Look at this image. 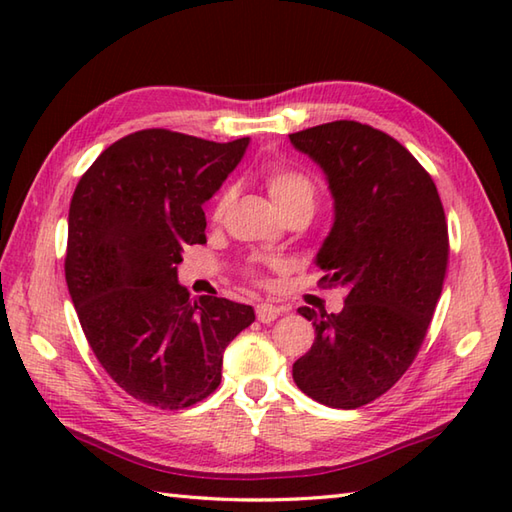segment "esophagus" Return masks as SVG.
Returning <instances> with one entry per match:
<instances>
[{
    "label": "esophagus",
    "instance_id": "1",
    "mask_svg": "<svg viewBox=\"0 0 512 512\" xmlns=\"http://www.w3.org/2000/svg\"><path fill=\"white\" fill-rule=\"evenodd\" d=\"M279 314H281V310L277 306H273V303H259V306H257V319L262 323L275 321Z\"/></svg>",
    "mask_w": 512,
    "mask_h": 512
}]
</instances>
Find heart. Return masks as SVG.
Instances as JSON below:
<instances>
[{"label": "heart", "mask_w": 512, "mask_h": 512, "mask_svg": "<svg viewBox=\"0 0 512 512\" xmlns=\"http://www.w3.org/2000/svg\"><path fill=\"white\" fill-rule=\"evenodd\" d=\"M264 182H266L270 198L275 200L277 209L281 213L297 209V206H310V209H314V200H317V187H314V180L308 176V173L297 171V169L277 167V169H270L266 173ZM228 202H231V191H224L215 202L213 215L220 217L226 211Z\"/></svg>", "instance_id": "obj_1"}]
</instances>
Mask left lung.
<instances>
[{"label": "left lung", "mask_w": 512, "mask_h": 512, "mask_svg": "<svg viewBox=\"0 0 512 512\" xmlns=\"http://www.w3.org/2000/svg\"><path fill=\"white\" fill-rule=\"evenodd\" d=\"M323 169L334 224L317 253L341 312L299 308L314 343L292 365L303 394L356 409L394 387L416 358L442 295L449 231L431 176L398 140L356 121L290 134Z\"/></svg>", "instance_id": "obj_1"}]
</instances>
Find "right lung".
<instances>
[{"label":"right lung","mask_w":512,"mask_h":512,"mask_svg":"<svg viewBox=\"0 0 512 512\" xmlns=\"http://www.w3.org/2000/svg\"><path fill=\"white\" fill-rule=\"evenodd\" d=\"M248 143L143 129L107 147L74 189L65 253L74 310L105 372L145 405L184 409L213 394L226 345L255 321L244 303L191 299L178 284L182 250L206 242L202 204Z\"/></svg>","instance_id":"obj_1"}]
</instances>
